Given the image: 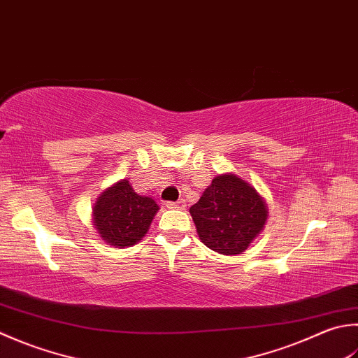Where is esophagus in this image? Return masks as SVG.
Masks as SVG:
<instances>
[{"label": "esophagus", "instance_id": "34e87169", "mask_svg": "<svg viewBox=\"0 0 358 358\" xmlns=\"http://www.w3.org/2000/svg\"><path fill=\"white\" fill-rule=\"evenodd\" d=\"M166 206L169 209H185L186 208V201L181 199L178 201H167Z\"/></svg>", "mask_w": 358, "mask_h": 358}]
</instances>
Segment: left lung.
<instances>
[{"label":"left lung","mask_w":358,"mask_h":358,"mask_svg":"<svg viewBox=\"0 0 358 358\" xmlns=\"http://www.w3.org/2000/svg\"><path fill=\"white\" fill-rule=\"evenodd\" d=\"M200 241L215 253L242 255L268 219L265 199L247 180L222 173L189 208Z\"/></svg>","instance_id":"1"}]
</instances>
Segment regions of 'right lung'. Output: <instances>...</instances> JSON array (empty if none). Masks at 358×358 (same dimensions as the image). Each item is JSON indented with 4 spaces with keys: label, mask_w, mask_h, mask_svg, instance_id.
<instances>
[{
    "label": "right lung",
    "mask_w": 358,
    "mask_h": 358,
    "mask_svg": "<svg viewBox=\"0 0 358 358\" xmlns=\"http://www.w3.org/2000/svg\"><path fill=\"white\" fill-rule=\"evenodd\" d=\"M158 211L155 200L136 194L124 178L99 194L93 206V225L105 243L125 248L143 241Z\"/></svg>",
    "instance_id": "obj_1"
}]
</instances>
